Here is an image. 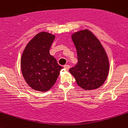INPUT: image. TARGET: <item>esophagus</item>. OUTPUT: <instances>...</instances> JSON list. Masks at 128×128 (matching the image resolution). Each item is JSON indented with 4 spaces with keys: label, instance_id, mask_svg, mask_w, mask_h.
<instances>
[{
    "label": "esophagus",
    "instance_id": "esophagus-1",
    "mask_svg": "<svg viewBox=\"0 0 128 128\" xmlns=\"http://www.w3.org/2000/svg\"><path fill=\"white\" fill-rule=\"evenodd\" d=\"M64 68H65V70H68L70 68V65H68V64H66V65H64Z\"/></svg>",
    "mask_w": 128,
    "mask_h": 128
}]
</instances>
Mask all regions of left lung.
Returning a JSON list of instances; mask_svg holds the SVG:
<instances>
[{
    "label": "left lung",
    "mask_w": 128,
    "mask_h": 128,
    "mask_svg": "<svg viewBox=\"0 0 128 128\" xmlns=\"http://www.w3.org/2000/svg\"><path fill=\"white\" fill-rule=\"evenodd\" d=\"M72 38L76 48L78 62L69 70L77 84L84 90L99 88L107 79L109 60L100 41L88 30L74 33Z\"/></svg>",
    "instance_id": "obj_1"
}]
</instances>
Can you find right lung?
<instances>
[{
    "instance_id": "obj_1",
    "label": "right lung",
    "mask_w": 128,
    "mask_h": 128,
    "mask_svg": "<svg viewBox=\"0 0 128 128\" xmlns=\"http://www.w3.org/2000/svg\"><path fill=\"white\" fill-rule=\"evenodd\" d=\"M54 38L49 33L40 32L30 41L22 52L21 60L22 76L34 90H49L63 68L49 53Z\"/></svg>"
}]
</instances>
